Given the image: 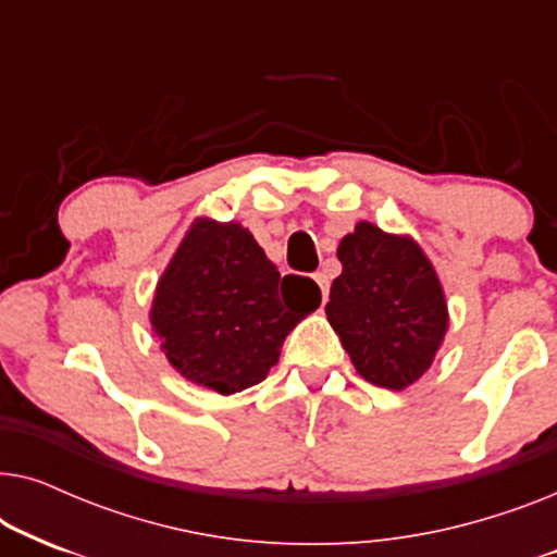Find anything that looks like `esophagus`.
I'll list each match as a JSON object with an SVG mask.
<instances>
[{"mask_svg": "<svg viewBox=\"0 0 557 557\" xmlns=\"http://www.w3.org/2000/svg\"><path fill=\"white\" fill-rule=\"evenodd\" d=\"M314 281L319 292H322V301H326V296H330V276L326 273H314Z\"/></svg>", "mask_w": 557, "mask_h": 557, "instance_id": "34e87169", "label": "esophagus"}]
</instances>
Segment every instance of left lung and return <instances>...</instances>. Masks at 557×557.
<instances>
[{
  "instance_id": "left-lung-1",
  "label": "left lung",
  "mask_w": 557,
  "mask_h": 557,
  "mask_svg": "<svg viewBox=\"0 0 557 557\" xmlns=\"http://www.w3.org/2000/svg\"><path fill=\"white\" fill-rule=\"evenodd\" d=\"M342 273L326 319L360 377L406 391L425 375L448 332V304L431 258L416 238L360 220L339 240Z\"/></svg>"
}]
</instances>
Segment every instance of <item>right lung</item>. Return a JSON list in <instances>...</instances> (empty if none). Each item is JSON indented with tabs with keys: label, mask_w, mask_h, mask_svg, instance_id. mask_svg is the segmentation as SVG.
<instances>
[{
	"label": "right lung",
	"mask_w": 557,
	"mask_h": 557,
	"mask_svg": "<svg viewBox=\"0 0 557 557\" xmlns=\"http://www.w3.org/2000/svg\"><path fill=\"white\" fill-rule=\"evenodd\" d=\"M319 301L311 278H281L248 227L195 218L157 281L149 322L182 377L233 395L265 380Z\"/></svg>",
	"instance_id": "add662e5"
}]
</instances>
